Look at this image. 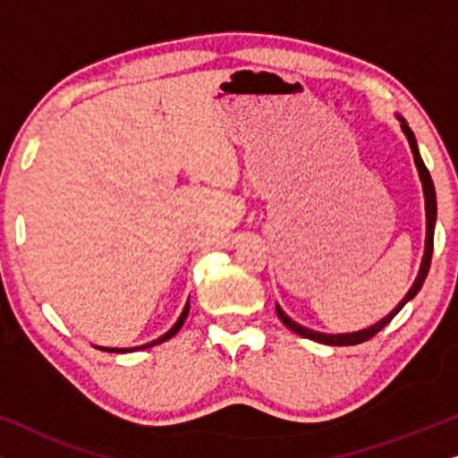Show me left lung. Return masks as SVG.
<instances>
[{"mask_svg":"<svg viewBox=\"0 0 458 458\" xmlns=\"http://www.w3.org/2000/svg\"><path fill=\"white\" fill-rule=\"evenodd\" d=\"M396 118H398L400 129H403L404 137H406V140H409V146H411L412 158H415V166H417L419 179H421L423 198H425V250H423V259H421V267H419L417 279L412 281L411 290L406 292V296H404L403 300H400L396 309H392V312H387V315H386L384 318H379L377 323L369 325V327H365V329L352 331V334H323V331L309 329V327H304V325H300V323L293 321L292 317H287L285 312H284V309H281L279 304H275V310H277V317L281 318V323H284L287 329H292L293 334L306 337V340L325 344V346H354V344H362V342L371 340V337H373L375 334H379V331L384 329L386 325L390 323L392 318L396 317L400 310H403V306H404L406 302H411V300L417 296L419 290H421V287H423L425 277H428L431 254H434V229H436V216H437L436 190H434V181H431V174H429V171H428V168H425V165H423L421 154H419V146H417L415 133H412L411 127H409V123H406L403 116L396 114Z\"/></svg>","mask_w":458,"mask_h":458,"instance_id":"left-lung-1","label":"left lung"}]
</instances>
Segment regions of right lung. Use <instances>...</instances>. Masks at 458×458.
Returning <instances> with one entry per match:
<instances>
[{"instance_id": "right-lung-1", "label": "right lung", "mask_w": 458, "mask_h": 458, "mask_svg": "<svg viewBox=\"0 0 458 458\" xmlns=\"http://www.w3.org/2000/svg\"><path fill=\"white\" fill-rule=\"evenodd\" d=\"M187 315H190V300H187L185 306H183V310H181V315H179V318H177V323H174L173 327L166 331V334H162L160 337H156V340L148 342V344H141V346H133V348H106V346H96V348H98V350H104V352H116V354H124V352H137V350H146V348L158 346V344L166 342V340H171L173 335H177V331H179L181 327H183V323H185Z\"/></svg>"}]
</instances>
